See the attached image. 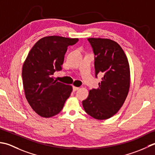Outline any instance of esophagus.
Here are the masks:
<instances>
[{
	"label": "esophagus",
	"mask_w": 155,
	"mask_h": 155,
	"mask_svg": "<svg viewBox=\"0 0 155 155\" xmlns=\"http://www.w3.org/2000/svg\"><path fill=\"white\" fill-rule=\"evenodd\" d=\"M79 88H80V87H79L74 86V87H73V90H74V91H76V90H78L79 89Z\"/></svg>",
	"instance_id": "34e87169"
}]
</instances>
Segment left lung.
I'll return each instance as SVG.
<instances>
[{
	"label": "left lung",
	"mask_w": 155,
	"mask_h": 155,
	"mask_svg": "<svg viewBox=\"0 0 155 155\" xmlns=\"http://www.w3.org/2000/svg\"><path fill=\"white\" fill-rule=\"evenodd\" d=\"M95 58L96 76L103 75L97 89L90 90L82 102L86 112L97 120L115 115L124 104L130 85L128 60L119 44L110 39L88 38Z\"/></svg>",
	"instance_id": "left-lung-1"
}]
</instances>
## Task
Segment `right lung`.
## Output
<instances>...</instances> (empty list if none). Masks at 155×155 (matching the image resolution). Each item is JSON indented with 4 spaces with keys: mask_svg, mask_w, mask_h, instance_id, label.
Returning <instances> with one entry per match:
<instances>
[{
    "mask_svg": "<svg viewBox=\"0 0 155 155\" xmlns=\"http://www.w3.org/2000/svg\"><path fill=\"white\" fill-rule=\"evenodd\" d=\"M78 41V38L43 37L33 46L25 60L22 78L25 97L41 117L58 114L70 96L72 86L55 80L53 75L61 70L68 47Z\"/></svg>",
    "mask_w": 155,
    "mask_h": 155,
    "instance_id": "obj_1",
    "label": "right lung"
}]
</instances>
